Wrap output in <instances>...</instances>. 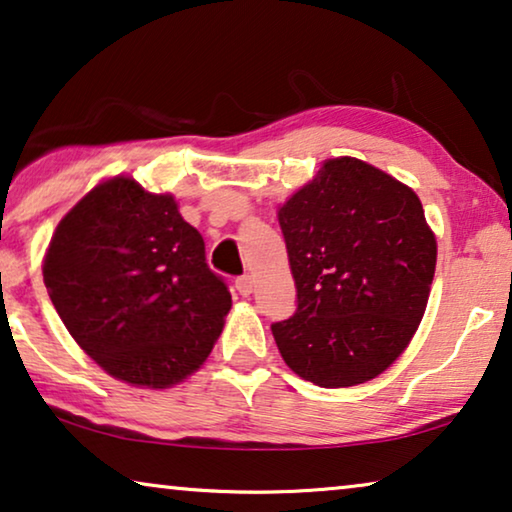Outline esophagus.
<instances>
[{
	"mask_svg": "<svg viewBox=\"0 0 512 512\" xmlns=\"http://www.w3.org/2000/svg\"><path fill=\"white\" fill-rule=\"evenodd\" d=\"M234 287H236V292H239L241 296H250L253 294V278L250 276H239L234 280Z\"/></svg>",
	"mask_w": 512,
	"mask_h": 512,
	"instance_id": "34e87169",
	"label": "esophagus"
}]
</instances>
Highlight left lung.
I'll use <instances>...</instances> for the list:
<instances>
[{"label": "left lung", "mask_w": 512, "mask_h": 512, "mask_svg": "<svg viewBox=\"0 0 512 512\" xmlns=\"http://www.w3.org/2000/svg\"><path fill=\"white\" fill-rule=\"evenodd\" d=\"M296 312L271 324L285 363L322 388L381 375L421 324L437 241L414 190L358 158H331L278 211Z\"/></svg>", "instance_id": "left-lung-1"}]
</instances>
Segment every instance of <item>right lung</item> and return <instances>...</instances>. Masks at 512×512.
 Returning <instances> with one entry per match:
<instances>
[{"instance_id":"obj_1","label":"right lung","mask_w":512,"mask_h":512,"mask_svg":"<svg viewBox=\"0 0 512 512\" xmlns=\"http://www.w3.org/2000/svg\"><path fill=\"white\" fill-rule=\"evenodd\" d=\"M43 280L75 342L135 386L165 388L200 368L232 308L174 197L128 177L101 183L66 213Z\"/></svg>"}]
</instances>
